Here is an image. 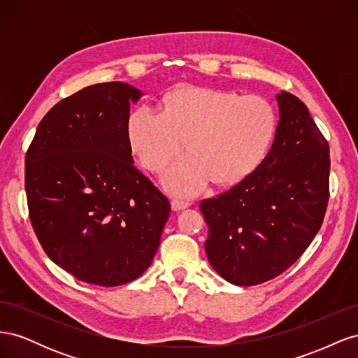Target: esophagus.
Masks as SVG:
<instances>
[{
    "label": "esophagus",
    "instance_id": "obj_1",
    "mask_svg": "<svg viewBox=\"0 0 358 358\" xmlns=\"http://www.w3.org/2000/svg\"><path fill=\"white\" fill-rule=\"evenodd\" d=\"M188 206H191L189 200L185 199H173L171 200V208L175 210H182V209H187Z\"/></svg>",
    "mask_w": 358,
    "mask_h": 358
}]
</instances>
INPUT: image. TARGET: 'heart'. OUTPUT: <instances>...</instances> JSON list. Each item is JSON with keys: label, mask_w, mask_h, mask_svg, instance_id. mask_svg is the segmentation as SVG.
Listing matches in <instances>:
<instances>
[{"label": "heart", "mask_w": 358, "mask_h": 358, "mask_svg": "<svg viewBox=\"0 0 358 358\" xmlns=\"http://www.w3.org/2000/svg\"><path fill=\"white\" fill-rule=\"evenodd\" d=\"M276 129L272 104L263 96L213 90H180L164 112L140 106L129 115L127 134L146 170L159 171L185 148L164 175V187L180 196L197 194L213 179L242 180L266 157Z\"/></svg>", "instance_id": "heart-1"}]
</instances>
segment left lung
I'll return each instance as SVG.
<instances>
[{"instance_id": "8db88e82", "label": "left lung", "mask_w": 358, "mask_h": 358, "mask_svg": "<svg viewBox=\"0 0 358 358\" xmlns=\"http://www.w3.org/2000/svg\"><path fill=\"white\" fill-rule=\"evenodd\" d=\"M279 122L259 166L200 203L209 263L225 280L258 285L294 264L321 229L330 196L329 143L306 104L276 95Z\"/></svg>"}]
</instances>
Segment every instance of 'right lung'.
<instances>
[{"instance_id": "1", "label": "right lung", "mask_w": 358, "mask_h": 358, "mask_svg": "<svg viewBox=\"0 0 358 358\" xmlns=\"http://www.w3.org/2000/svg\"><path fill=\"white\" fill-rule=\"evenodd\" d=\"M142 92L96 83L61 100L25 157L32 229L53 263L83 282L117 287L152 263L170 201L136 169L127 125Z\"/></svg>"}]
</instances>
